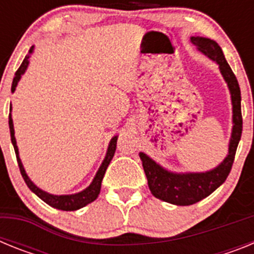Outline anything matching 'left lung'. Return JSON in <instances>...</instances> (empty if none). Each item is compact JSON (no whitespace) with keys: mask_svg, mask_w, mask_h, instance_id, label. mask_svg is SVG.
Here are the masks:
<instances>
[{"mask_svg":"<svg viewBox=\"0 0 254 254\" xmlns=\"http://www.w3.org/2000/svg\"><path fill=\"white\" fill-rule=\"evenodd\" d=\"M190 43L194 44L202 55L216 62L220 72L228 84L230 96H232L233 128L226 158L217 167L207 172H170L152 160L149 155L140 152V159L142 161V167L146 174L147 185L151 193L161 201L177 206L193 205L210 196L216 188L223 185L232 170L235 151H237L238 143L241 141L242 128H243L241 89H239L237 77L224 57L220 46L215 40L203 37H190Z\"/></svg>","mask_w":254,"mask_h":254,"instance_id":"obj_1","label":"left lung"}]
</instances>
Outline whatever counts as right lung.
I'll return each instance as SVG.
<instances>
[{"label": "right lung", "instance_id": "right-lung-1", "mask_svg": "<svg viewBox=\"0 0 254 254\" xmlns=\"http://www.w3.org/2000/svg\"><path fill=\"white\" fill-rule=\"evenodd\" d=\"M33 52H34V46L31 47L30 51H29L28 55L25 56L24 61H22L21 66L19 67V69L16 71L15 73V77L12 80V86H11V91H15L17 86V82L20 81V78L21 76L25 73L26 68L29 66V60H30L31 55H33ZM11 109L12 107L10 105V116H8V126H10V133H11V142L13 145V149H15V154H16V159H17V164H19V168H20V173H21L22 178L25 181L26 186L29 187V190L31 192H34L40 199H43L44 202L47 205L52 206V207L58 208V210H64V211H75L78 210V208L84 207V206L89 205L93 201H95L98 198L100 193V188H102V181L104 178V174H105V170H107L108 165L109 163L112 161L114 156V152H116V146H117V140H118V136H114L112 137L111 142H109V146H108L107 150V154H105V158L103 160L102 165L99 167L98 172H96L95 177H94L93 182L90 183L89 187L85 188L84 190L81 192H77V193H73V194H52L46 192V190H40L38 186H35L33 182L30 181V178L28 177L26 174L25 169H24V165L21 163V159L19 156V149H17V145H16V138H15V129H13V122H12V117H11Z\"/></svg>", "mask_w": 254, "mask_h": 254}]
</instances>
